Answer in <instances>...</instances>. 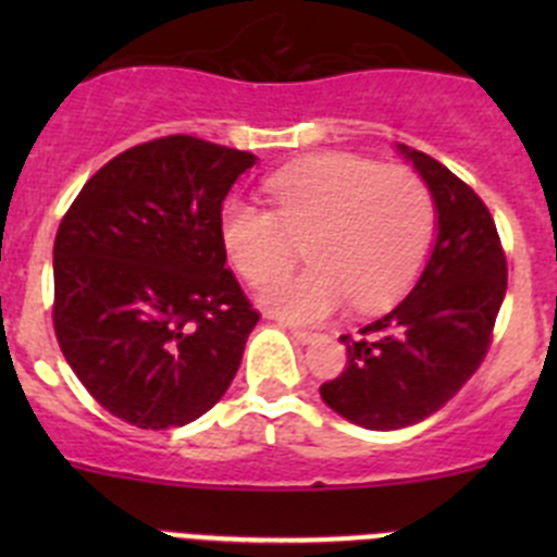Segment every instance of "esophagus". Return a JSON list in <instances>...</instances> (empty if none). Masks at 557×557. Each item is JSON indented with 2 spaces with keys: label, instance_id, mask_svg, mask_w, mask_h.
Here are the masks:
<instances>
[{
  "label": "esophagus",
  "instance_id": "34e87169",
  "mask_svg": "<svg viewBox=\"0 0 557 557\" xmlns=\"http://www.w3.org/2000/svg\"><path fill=\"white\" fill-rule=\"evenodd\" d=\"M289 334H293V337L298 339V343H312V339L318 337V334L309 332V329H298V326H289Z\"/></svg>",
  "mask_w": 557,
  "mask_h": 557
}]
</instances>
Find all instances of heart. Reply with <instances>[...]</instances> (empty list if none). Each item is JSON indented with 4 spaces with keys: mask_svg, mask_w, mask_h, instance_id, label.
Masks as SVG:
<instances>
[{
    "mask_svg": "<svg viewBox=\"0 0 557 557\" xmlns=\"http://www.w3.org/2000/svg\"><path fill=\"white\" fill-rule=\"evenodd\" d=\"M270 211L228 200L220 243L245 282L262 284L305 239L310 268L264 284L259 304L287 321H323L346 301L362 312L405 293L424 264L435 231L426 184L405 166L354 152L295 161L264 181Z\"/></svg>",
    "mask_w": 557,
    "mask_h": 557,
    "instance_id": "b5f03b06",
    "label": "heart"
}]
</instances>
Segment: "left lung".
Here are the masks:
<instances>
[{
  "label": "left lung",
  "mask_w": 557,
  "mask_h": 557,
  "mask_svg": "<svg viewBox=\"0 0 557 557\" xmlns=\"http://www.w3.org/2000/svg\"><path fill=\"white\" fill-rule=\"evenodd\" d=\"M437 211L432 253L405 301L343 334L348 362L321 385L337 416L366 430H401L437 412L482 357L508 289V262L494 218L476 191L426 152L398 145Z\"/></svg>",
  "instance_id": "left-lung-1"
}]
</instances>
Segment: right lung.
<instances>
[{
	"instance_id": "add662e5",
	"label": "right lung",
	"mask_w": 557,
	"mask_h": 557,
	"mask_svg": "<svg viewBox=\"0 0 557 557\" xmlns=\"http://www.w3.org/2000/svg\"><path fill=\"white\" fill-rule=\"evenodd\" d=\"M253 152L195 136L136 145L86 181L52 248L55 337L77 379L139 430L218 405L259 312L225 268L220 211Z\"/></svg>"
}]
</instances>
